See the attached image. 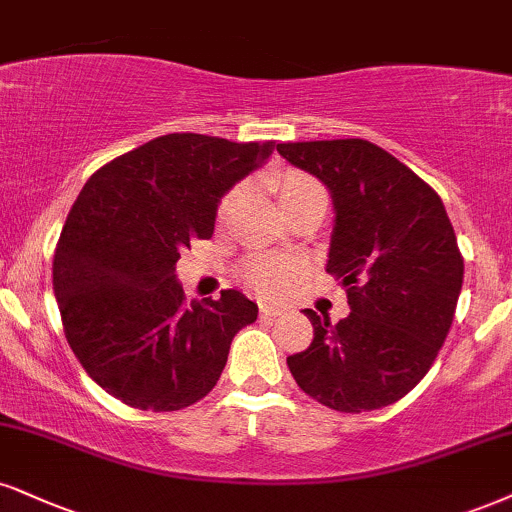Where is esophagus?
<instances>
[{"label": "esophagus", "instance_id": "obj_1", "mask_svg": "<svg viewBox=\"0 0 512 512\" xmlns=\"http://www.w3.org/2000/svg\"><path fill=\"white\" fill-rule=\"evenodd\" d=\"M258 311H261V315H266V318H277V315L285 313V308L273 306V304H261L258 306Z\"/></svg>", "mask_w": 512, "mask_h": 512}]
</instances>
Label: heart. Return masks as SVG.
<instances>
[{"mask_svg":"<svg viewBox=\"0 0 512 512\" xmlns=\"http://www.w3.org/2000/svg\"><path fill=\"white\" fill-rule=\"evenodd\" d=\"M277 194L285 208H292L299 204L301 199L311 197V194L325 192L323 185L318 180L311 178L308 173L301 170H285V173L277 175L275 180ZM244 199V185H235L227 189L225 197L218 204V220L220 223H230L232 216L237 213L239 204ZM306 273V263L301 258L294 256H275V254H258L251 256L244 263V277L258 294L266 296H280L292 289L296 282L301 280Z\"/></svg>","mask_w":512,"mask_h":512,"instance_id":"b5f03b06","label":"heart"}]
</instances>
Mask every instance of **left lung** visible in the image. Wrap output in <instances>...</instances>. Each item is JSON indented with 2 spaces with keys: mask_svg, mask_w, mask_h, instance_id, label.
I'll list each match as a JSON object with an SVG mask.
<instances>
[{
  "mask_svg": "<svg viewBox=\"0 0 512 512\" xmlns=\"http://www.w3.org/2000/svg\"><path fill=\"white\" fill-rule=\"evenodd\" d=\"M292 166L330 189L327 273L351 313L339 323L306 308L313 342L287 358L296 384L323 406L363 413L418 384L451 330L463 256L441 197L368 140L277 144Z\"/></svg>",
  "mask_w": 512,
  "mask_h": 512,
  "instance_id": "left-lung-1",
  "label": "left lung"
}]
</instances>
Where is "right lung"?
I'll return each mask as SVG.
<instances>
[{"mask_svg":"<svg viewBox=\"0 0 512 512\" xmlns=\"http://www.w3.org/2000/svg\"><path fill=\"white\" fill-rule=\"evenodd\" d=\"M273 147L173 132L85 182L54 251V294L75 358L118 401L163 413L216 387L258 306L237 289L187 304L175 263L211 239L220 197Z\"/></svg>","mask_w":512,"mask_h":512,"instance_id":"1","label":"right lung"}]
</instances>
